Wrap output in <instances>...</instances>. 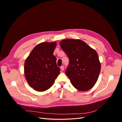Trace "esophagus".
<instances>
[{
    "mask_svg": "<svg viewBox=\"0 0 122 122\" xmlns=\"http://www.w3.org/2000/svg\"><path fill=\"white\" fill-rule=\"evenodd\" d=\"M64 69H65V67H64V66H61V71H64Z\"/></svg>",
    "mask_w": 122,
    "mask_h": 122,
    "instance_id": "esophagus-1",
    "label": "esophagus"
}]
</instances>
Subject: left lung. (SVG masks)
I'll use <instances>...</instances> for the list:
<instances>
[{
    "label": "left lung",
    "mask_w": 122,
    "mask_h": 122,
    "mask_svg": "<svg viewBox=\"0 0 122 122\" xmlns=\"http://www.w3.org/2000/svg\"><path fill=\"white\" fill-rule=\"evenodd\" d=\"M60 46L69 59L66 74L73 86L80 91L90 90L96 83L101 70L96 51L80 40H64Z\"/></svg>",
    "instance_id": "left-lung-1"
}]
</instances>
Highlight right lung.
<instances>
[{"label": "right lung", "mask_w": 122, "mask_h": 122, "mask_svg": "<svg viewBox=\"0 0 122 122\" xmlns=\"http://www.w3.org/2000/svg\"><path fill=\"white\" fill-rule=\"evenodd\" d=\"M56 42H44L36 45L25 61L24 73L31 87L39 92L45 91L53 84L60 73L53 55Z\"/></svg>", "instance_id": "add662e5"}]
</instances>
